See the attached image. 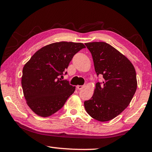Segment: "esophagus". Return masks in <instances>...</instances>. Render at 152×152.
Returning a JSON list of instances; mask_svg holds the SVG:
<instances>
[{
	"instance_id": "34e87169",
	"label": "esophagus",
	"mask_w": 152,
	"mask_h": 152,
	"mask_svg": "<svg viewBox=\"0 0 152 152\" xmlns=\"http://www.w3.org/2000/svg\"><path fill=\"white\" fill-rule=\"evenodd\" d=\"M76 88L78 90H81L84 88V86H82V85H78L76 86Z\"/></svg>"
}]
</instances>
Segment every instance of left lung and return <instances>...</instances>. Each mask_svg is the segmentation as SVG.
<instances>
[{"instance_id":"obj_1","label":"left lung","mask_w":152,"mask_h":152,"mask_svg":"<svg viewBox=\"0 0 152 152\" xmlns=\"http://www.w3.org/2000/svg\"><path fill=\"white\" fill-rule=\"evenodd\" d=\"M91 51L97 76L93 96L84 101L90 116L99 121H108L118 116L129 104L137 89L134 66L119 51L105 42L85 43Z\"/></svg>"}]
</instances>
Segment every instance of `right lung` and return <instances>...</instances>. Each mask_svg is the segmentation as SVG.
I'll list each match as a JSON object with an SVG mask.
<instances>
[{
	"instance_id": "obj_1",
	"label": "right lung",
	"mask_w": 152,
	"mask_h": 152,
	"mask_svg": "<svg viewBox=\"0 0 152 152\" xmlns=\"http://www.w3.org/2000/svg\"><path fill=\"white\" fill-rule=\"evenodd\" d=\"M85 45L61 42L44 46L33 54L23 69L21 84L27 104L35 114L47 117L63 107L75 91L61 80L74 56ZM67 72H66L65 74Z\"/></svg>"
}]
</instances>
